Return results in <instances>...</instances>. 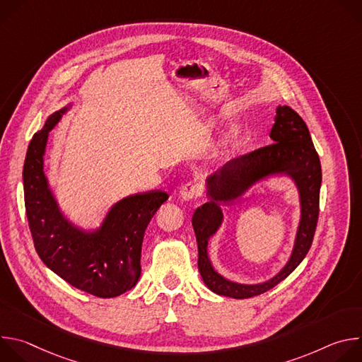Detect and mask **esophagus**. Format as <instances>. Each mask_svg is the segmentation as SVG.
Segmentation results:
<instances>
[{"label":"esophagus","instance_id":"1","mask_svg":"<svg viewBox=\"0 0 362 362\" xmlns=\"http://www.w3.org/2000/svg\"><path fill=\"white\" fill-rule=\"evenodd\" d=\"M197 194H199V186L196 183H190V182L183 185L179 192V196L182 197V200H186V202L196 199Z\"/></svg>","mask_w":362,"mask_h":362}]
</instances>
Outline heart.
<instances>
[{
	"label": "heart",
	"mask_w": 362,
	"mask_h": 362,
	"mask_svg": "<svg viewBox=\"0 0 362 362\" xmlns=\"http://www.w3.org/2000/svg\"><path fill=\"white\" fill-rule=\"evenodd\" d=\"M240 134V129L238 126L230 127L212 147V156L218 160L228 158L229 154L232 153V150L235 148L238 139Z\"/></svg>",
	"instance_id": "obj_1"
}]
</instances>
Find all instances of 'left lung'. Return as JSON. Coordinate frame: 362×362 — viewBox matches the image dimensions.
I'll use <instances>...</instances> for the list:
<instances>
[{
  "instance_id": "8db88e82",
  "label": "left lung",
  "mask_w": 362,
  "mask_h": 362,
  "mask_svg": "<svg viewBox=\"0 0 362 362\" xmlns=\"http://www.w3.org/2000/svg\"><path fill=\"white\" fill-rule=\"evenodd\" d=\"M269 137L272 144L230 160L204 180L208 202L197 208L192 218L200 276L206 286L222 296L245 299L269 291L296 269L313 245L320 214L322 172L311 134L296 112L289 106H278ZM274 177H288L300 197V222L291 255L281 271L264 283L230 281L213 268L207 252L210 239L224 221L221 208L233 205L250 188Z\"/></svg>"
}]
</instances>
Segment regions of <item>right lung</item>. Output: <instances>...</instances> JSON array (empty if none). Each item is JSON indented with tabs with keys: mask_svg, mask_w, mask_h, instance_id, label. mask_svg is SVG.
<instances>
[{
	"mask_svg": "<svg viewBox=\"0 0 362 362\" xmlns=\"http://www.w3.org/2000/svg\"><path fill=\"white\" fill-rule=\"evenodd\" d=\"M51 113L28 144L23 169L24 200L34 246L41 261L77 289L115 298L136 286L144 230L169 199L163 190L129 194L113 203L98 226L81 228L60 208L44 170L48 134L73 109Z\"/></svg>",
	"mask_w": 362,
	"mask_h": 362,
	"instance_id": "1",
	"label": "right lung"
}]
</instances>
